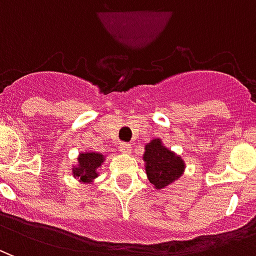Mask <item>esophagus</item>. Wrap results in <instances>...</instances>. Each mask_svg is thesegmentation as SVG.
Here are the masks:
<instances>
[{
	"instance_id": "1",
	"label": "esophagus",
	"mask_w": 256,
	"mask_h": 256,
	"mask_svg": "<svg viewBox=\"0 0 256 256\" xmlns=\"http://www.w3.org/2000/svg\"><path fill=\"white\" fill-rule=\"evenodd\" d=\"M118 148H119V150H120L122 154H128V152L132 150V146H130L128 142H119Z\"/></svg>"
}]
</instances>
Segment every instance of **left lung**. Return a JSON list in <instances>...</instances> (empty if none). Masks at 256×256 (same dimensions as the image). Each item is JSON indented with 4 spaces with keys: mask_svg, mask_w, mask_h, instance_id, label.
Returning <instances> with one entry per match:
<instances>
[{
    "mask_svg": "<svg viewBox=\"0 0 256 256\" xmlns=\"http://www.w3.org/2000/svg\"><path fill=\"white\" fill-rule=\"evenodd\" d=\"M145 172L150 182L158 189L166 188L184 172V162L162 145L160 140H152L145 146Z\"/></svg>",
    "mask_w": 256,
    "mask_h": 256,
    "instance_id": "left-lung-1",
    "label": "left lung"
}]
</instances>
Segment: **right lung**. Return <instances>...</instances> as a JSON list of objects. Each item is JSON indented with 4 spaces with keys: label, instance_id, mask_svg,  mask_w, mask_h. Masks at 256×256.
<instances>
[{
    "label": "right lung",
    "instance_id": "right-lung-1",
    "mask_svg": "<svg viewBox=\"0 0 256 256\" xmlns=\"http://www.w3.org/2000/svg\"><path fill=\"white\" fill-rule=\"evenodd\" d=\"M102 160L104 159L100 154H94V152L80 154L78 158V168L74 170L72 174L82 182H92V180H94L98 176L97 167L101 166Z\"/></svg>",
    "mask_w": 256,
    "mask_h": 256
}]
</instances>
